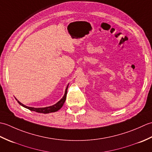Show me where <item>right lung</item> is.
I'll return each instance as SVG.
<instances>
[{
	"mask_svg": "<svg viewBox=\"0 0 152 152\" xmlns=\"http://www.w3.org/2000/svg\"><path fill=\"white\" fill-rule=\"evenodd\" d=\"M68 87H69V85L67 86L66 89H65V93H64V95L63 96V97L61 99L60 101L56 103V104H54L53 106H48V107H45V108H33V107H28V106H25L24 104H23L22 103H21L19 101H18V103L20 105H21L23 107L26 108L28 110H30L31 111H34L38 113H43V114H48V113H51V112H55L59 110V109L62 108V106H63L64 102L66 101V94H67V89H68Z\"/></svg>",
	"mask_w": 152,
	"mask_h": 152,
	"instance_id": "obj_1",
	"label": "right lung"
}]
</instances>
